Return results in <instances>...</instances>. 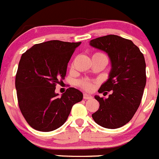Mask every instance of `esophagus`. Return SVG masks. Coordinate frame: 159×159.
<instances>
[{"mask_svg": "<svg viewBox=\"0 0 159 159\" xmlns=\"http://www.w3.org/2000/svg\"><path fill=\"white\" fill-rule=\"evenodd\" d=\"M92 98V95L91 94L84 93V99H91Z\"/></svg>", "mask_w": 159, "mask_h": 159, "instance_id": "esophagus-1", "label": "esophagus"}]
</instances>
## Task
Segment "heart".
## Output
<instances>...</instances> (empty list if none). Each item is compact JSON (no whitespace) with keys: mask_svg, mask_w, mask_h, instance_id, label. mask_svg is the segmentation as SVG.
I'll return each instance as SVG.
<instances>
[{"mask_svg":"<svg viewBox=\"0 0 159 159\" xmlns=\"http://www.w3.org/2000/svg\"><path fill=\"white\" fill-rule=\"evenodd\" d=\"M81 86L83 87V88H86V89H92V84L90 81H88V80H84V81H82V82L80 83Z\"/></svg>","mask_w":159,"mask_h":159,"instance_id":"1","label":"heart"}]
</instances>
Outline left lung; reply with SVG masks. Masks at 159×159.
<instances>
[{
    "label": "left lung",
    "instance_id": "8db88e82",
    "mask_svg": "<svg viewBox=\"0 0 159 159\" xmlns=\"http://www.w3.org/2000/svg\"><path fill=\"white\" fill-rule=\"evenodd\" d=\"M90 45L106 52L111 65L107 80L98 91L111 93L107 99L95 95L99 108L92 116L101 127L119 128L130 121L140 105L147 81L145 59L131 40L116 35L94 39Z\"/></svg>",
    "mask_w": 159,
    "mask_h": 159
}]
</instances>
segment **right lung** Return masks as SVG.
Instances as JSON below:
<instances>
[{
    "label": "right lung",
    "instance_id": "add662e5",
    "mask_svg": "<svg viewBox=\"0 0 159 159\" xmlns=\"http://www.w3.org/2000/svg\"><path fill=\"white\" fill-rule=\"evenodd\" d=\"M80 43L49 40L35 44L22 54L15 81L18 104L35 130L48 132L61 127L73 105L83 99L82 92L74 88H67L61 96L55 92Z\"/></svg>",
    "mask_w": 159,
    "mask_h": 159
}]
</instances>
